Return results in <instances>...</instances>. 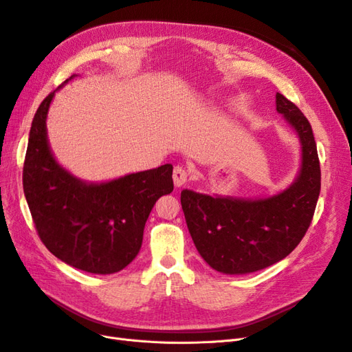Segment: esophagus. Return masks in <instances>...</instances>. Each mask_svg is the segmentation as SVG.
Listing matches in <instances>:
<instances>
[{"mask_svg":"<svg viewBox=\"0 0 352 352\" xmlns=\"http://www.w3.org/2000/svg\"><path fill=\"white\" fill-rule=\"evenodd\" d=\"M188 180V172L186 168L182 167V166H176L175 170H173V182H175V186L176 188H180L184 186L186 184Z\"/></svg>","mask_w":352,"mask_h":352,"instance_id":"obj_1","label":"esophagus"}]
</instances>
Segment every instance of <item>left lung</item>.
Segmentation results:
<instances>
[{
  "label": "left lung",
  "instance_id": "obj_1",
  "mask_svg": "<svg viewBox=\"0 0 352 352\" xmlns=\"http://www.w3.org/2000/svg\"><path fill=\"white\" fill-rule=\"evenodd\" d=\"M276 111L298 135L301 166L294 182L265 198L180 194L190 236L220 273L247 274L283 260L304 238L320 194V163L311 124L294 102L276 94Z\"/></svg>",
  "mask_w": 352,
  "mask_h": 352
}]
</instances>
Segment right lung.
<instances>
[{"label": "right lung", "mask_w": 352, "mask_h": 352, "mask_svg": "<svg viewBox=\"0 0 352 352\" xmlns=\"http://www.w3.org/2000/svg\"><path fill=\"white\" fill-rule=\"evenodd\" d=\"M54 95L41 102L29 132L23 190L32 219L41 241L58 260L95 274L120 272L140 252L157 199L173 190V166L100 184L72 175L48 142L47 116Z\"/></svg>", "instance_id": "right-lung-1"}]
</instances>
